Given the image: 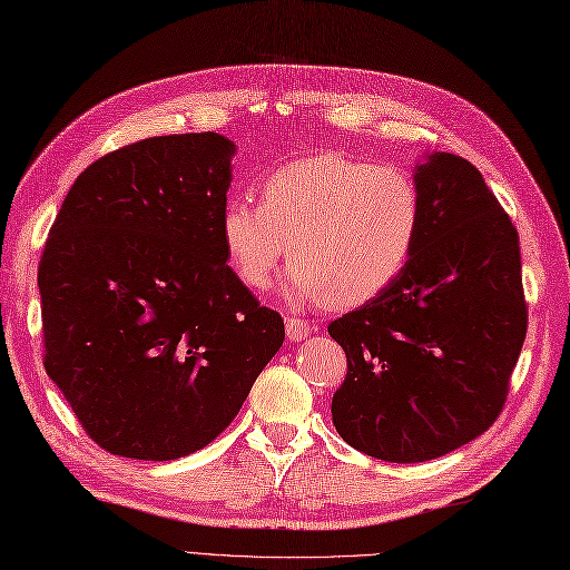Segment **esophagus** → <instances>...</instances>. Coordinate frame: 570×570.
<instances>
[{
	"label": "esophagus",
	"mask_w": 570,
	"mask_h": 570,
	"mask_svg": "<svg viewBox=\"0 0 570 570\" xmlns=\"http://www.w3.org/2000/svg\"><path fill=\"white\" fill-rule=\"evenodd\" d=\"M285 331H287V338H289V341H293V343H299V341H304V338L309 336L312 326H309L307 318H297V316H293V318H285Z\"/></svg>",
	"instance_id": "34e87169"
}]
</instances>
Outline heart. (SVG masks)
Instances as JSON below:
<instances>
[{
  "label": "heart",
  "mask_w": 570,
  "mask_h": 570,
  "mask_svg": "<svg viewBox=\"0 0 570 570\" xmlns=\"http://www.w3.org/2000/svg\"><path fill=\"white\" fill-rule=\"evenodd\" d=\"M258 190L261 205L234 196L219 213L229 266L256 293L287 242L289 299L363 307L404 275L421 239V188L394 164L318 151L277 166Z\"/></svg>",
  "instance_id": "1"
}]
</instances>
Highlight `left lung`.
Instances as JSON below:
<instances>
[{"label":"left lung","instance_id":"1","mask_svg":"<svg viewBox=\"0 0 570 570\" xmlns=\"http://www.w3.org/2000/svg\"><path fill=\"white\" fill-rule=\"evenodd\" d=\"M413 178L423 225L409 268L328 324L348 357L333 425L399 464L450 454L493 425L527 333L518 229L476 166L430 151Z\"/></svg>","mask_w":570,"mask_h":570}]
</instances>
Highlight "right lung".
Segmentation results:
<instances>
[{
	"label": "right lung",
	"mask_w": 570,
	"mask_h": 570,
	"mask_svg": "<svg viewBox=\"0 0 570 570\" xmlns=\"http://www.w3.org/2000/svg\"><path fill=\"white\" fill-rule=\"evenodd\" d=\"M237 145L149 137L69 188L38 266L46 372L110 454L169 462L239 413L285 324L227 266L219 213Z\"/></svg>",
	"instance_id": "add662e5"
}]
</instances>
